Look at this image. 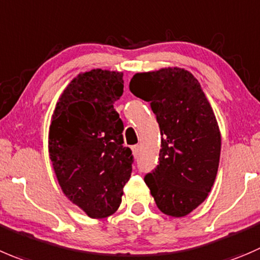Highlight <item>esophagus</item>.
<instances>
[{"instance_id":"esophagus-1","label":"esophagus","mask_w":260,"mask_h":260,"mask_svg":"<svg viewBox=\"0 0 260 260\" xmlns=\"http://www.w3.org/2000/svg\"><path fill=\"white\" fill-rule=\"evenodd\" d=\"M132 150H133V155H134V158L139 157V154H140V148H139V145H134V147L132 148Z\"/></svg>"}]
</instances>
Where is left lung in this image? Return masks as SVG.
Masks as SVG:
<instances>
[{
  "label": "left lung",
  "instance_id": "obj_1",
  "mask_svg": "<svg viewBox=\"0 0 260 260\" xmlns=\"http://www.w3.org/2000/svg\"><path fill=\"white\" fill-rule=\"evenodd\" d=\"M130 90L150 102L160 130L159 165L144 177L158 209L191 213L208 197L221 154V132L199 81L181 68L137 73Z\"/></svg>",
  "mask_w": 260,
  "mask_h": 260
}]
</instances>
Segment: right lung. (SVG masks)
<instances>
[{
    "instance_id": "right-lung-1",
    "label": "right lung",
    "mask_w": 260,
    "mask_h": 260,
    "mask_svg": "<svg viewBox=\"0 0 260 260\" xmlns=\"http://www.w3.org/2000/svg\"><path fill=\"white\" fill-rule=\"evenodd\" d=\"M123 73H80L68 84L51 117L48 154L58 185L90 218H106L121 204L133 155L123 147V123L113 105Z\"/></svg>"
}]
</instances>
